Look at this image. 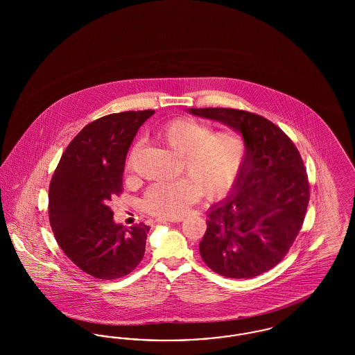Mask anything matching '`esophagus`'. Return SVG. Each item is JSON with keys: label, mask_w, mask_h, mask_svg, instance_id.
Masks as SVG:
<instances>
[{"label": "esophagus", "mask_w": 355, "mask_h": 355, "mask_svg": "<svg viewBox=\"0 0 355 355\" xmlns=\"http://www.w3.org/2000/svg\"><path fill=\"white\" fill-rule=\"evenodd\" d=\"M184 220V218H158V222L159 223H168V222H181V220Z\"/></svg>", "instance_id": "obj_1"}]
</instances>
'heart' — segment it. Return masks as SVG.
I'll list each match as a JSON object with an SVG mask.
<instances>
[{
	"mask_svg": "<svg viewBox=\"0 0 355 355\" xmlns=\"http://www.w3.org/2000/svg\"><path fill=\"white\" fill-rule=\"evenodd\" d=\"M157 135L181 157V173L186 178L150 186L142 200L146 213L159 218H181L201 194L217 201L236 189L248 158V142L239 132H214L206 122L181 117L165 123ZM135 150L137 146L128 155V171Z\"/></svg>",
	"mask_w": 355,
	"mask_h": 355,
	"instance_id": "obj_1",
	"label": "heart"
}]
</instances>
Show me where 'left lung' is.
Instances as JSON below:
<instances>
[{"instance_id": "left-lung-1", "label": "left lung", "mask_w": 355, "mask_h": 355, "mask_svg": "<svg viewBox=\"0 0 355 355\" xmlns=\"http://www.w3.org/2000/svg\"><path fill=\"white\" fill-rule=\"evenodd\" d=\"M245 137L248 158L234 191L211 206L200 242L203 262L227 278H254L278 265L304 223L310 187L302 157L277 125L250 112L205 107Z\"/></svg>"}]
</instances>
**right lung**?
<instances>
[{
    "mask_svg": "<svg viewBox=\"0 0 355 355\" xmlns=\"http://www.w3.org/2000/svg\"><path fill=\"white\" fill-rule=\"evenodd\" d=\"M154 110L113 113L87 123L62 154L49 185V220L58 246L81 270L116 279L135 270L150 227L117 225L109 207L119 197L128 150Z\"/></svg>",
    "mask_w": 355,
    "mask_h": 355,
    "instance_id": "right-lung-1",
    "label": "right lung"
}]
</instances>
